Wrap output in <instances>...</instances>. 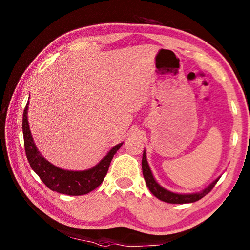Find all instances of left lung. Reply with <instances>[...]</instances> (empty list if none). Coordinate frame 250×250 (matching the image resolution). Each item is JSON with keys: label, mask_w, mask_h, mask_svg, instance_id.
Listing matches in <instances>:
<instances>
[{"label": "left lung", "mask_w": 250, "mask_h": 250, "mask_svg": "<svg viewBox=\"0 0 250 250\" xmlns=\"http://www.w3.org/2000/svg\"><path fill=\"white\" fill-rule=\"evenodd\" d=\"M142 169H143V175H144V179L146 182V185H147L148 189L150 190V192L159 200L167 202V203H171V204H186V203H193V202L199 201L200 199L203 198V196H205L207 193L210 192V190L214 188L216 183L218 182L219 178L221 177V176L217 177L214 182H211L208 186H207V187H205L203 190L199 191V192L176 193V192H172V191H169L166 188H163L162 186L158 184L156 178L153 177L149 164H148L147 157H146V150H144V152H143Z\"/></svg>", "instance_id": "8db88e82"}]
</instances>
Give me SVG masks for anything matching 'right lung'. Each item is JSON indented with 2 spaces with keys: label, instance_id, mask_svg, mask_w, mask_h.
<instances>
[{
  "label": "right lung",
  "instance_id": "right-lung-1",
  "mask_svg": "<svg viewBox=\"0 0 250 250\" xmlns=\"http://www.w3.org/2000/svg\"><path fill=\"white\" fill-rule=\"evenodd\" d=\"M28 109L29 102L25 105L22 117L25 155L32 169L39 175L42 182L50 190L67 195L87 194L95 188H98L107 174L111 159L124 144V142L111 148L106 153V156L101 159V161L91 168L83 169V171H70V169L60 168L54 166L48 160H46L37 149L30 131Z\"/></svg>",
  "mask_w": 250,
  "mask_h": 250
}]
</instances>
